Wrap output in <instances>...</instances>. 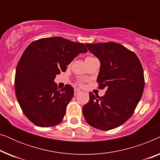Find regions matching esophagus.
Segmentation results:
<instances>
[{"label":"esophagus","mask_w":160,"mask_h":160,"mask_svg":"<svg viewBox=\"0 0 160 160\" xmlns=\"http://www.w3.org/2000/svg\"><path fill=\"white\" fill-rule=\"evenodd\" d=\"M81 92H81L79 89H75V90H74V95H78V94H80Z\"/></svg>","instance_id":"esophagus-1"}]
</instances>
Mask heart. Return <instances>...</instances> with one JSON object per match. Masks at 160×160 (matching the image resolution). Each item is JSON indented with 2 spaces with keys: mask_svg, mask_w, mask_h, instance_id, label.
I'll return each mask as SVG.
<instances>
[{
  "mask_svg": "<svg viewBox=\"0 0 160 160\" xmlns=\"http://www.w3.org/2000/svg\"><path fill=\"white\" fill-rule=\"evenodd\" d=\"M92 58V57H88V58ZM77 84H78V85H81V86H82V83L81 82H78Z\"/></svg>",
  "mask_w": 160,
  "mask_h": 160,
  "instance_id": "b5f03b06",
  "label": "heart"
}]
</instances>
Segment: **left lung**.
Returning <instances> with one entry per match:
<instances>
[{
    "label": "left lung",
    "instance_id": "8db88e82",
    "mask_svg": "<svg viewBox=\"0 0 160 160\" xmlns=\"http://www.w3.org/2000/svg\"><path fill=\"white\" fill-rule=\"evenodd\" d=\"M100 61L97 82L106 88L99 97L89 92L83 114L89 125L110 130L122 125L133 114L145 86L141 62L132 51L115 42L85 43Z\"/></svg>",
    "mask_w": 160,
    "mask_h": 160
}]
</instances>
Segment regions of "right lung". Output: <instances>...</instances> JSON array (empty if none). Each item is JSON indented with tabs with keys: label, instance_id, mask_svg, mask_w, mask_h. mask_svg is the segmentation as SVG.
Masks as SVG:
<instances>
[{
	"label": "right lung",
	"instance_id": "obj_1",
	"mask_svg": "<svg viewBox=\"0 0 160 160\" xmlns=\"http://www.w3.org/2000/svg\"><path fill=\"white\" fill-rule=\"evenodd\" d=\"M87 52L84 43L62 37L38 39L26 48L17 63L14 84L19 106L30 122L50 128L62 121L74 90L70 84L60 90L54 79Z\"/></svg>",
	"mask_w": 160,
	"mask_h": 160
}]
</instances>
